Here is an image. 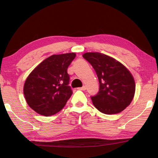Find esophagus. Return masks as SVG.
<instances>
[{"label":"esophagus","mask_w":158,"mask_h":158,"mask_svg":"<svg viewBox=\"0 0 158 158\" xmlns=\"http://www.w3.org/2000/svg\"><path fill=\"white\" fill-rule=\"evenodd\" d=\"M78 89H79V90H82V91H85V90H86V87H85V86H83V87L78 88Z\"/></svg>","instance_id":"1"}]
</instances>
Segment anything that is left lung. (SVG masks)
I'll return each mask as SVG.
<instances>
[{
    "label": "left lung",
    "instance_id": "8db88e82",
    "mask_svg": "<svg viewBox=\"0 0 158 158\" xmlns=\"http://www.w3.org/2000/svg\"><path fill=\"white\" fill-rule=\"evenodd\" d=\"M83 58L93 67L100 84L98 93L91 96L94 106L105 114L123 111L135 93L131 73L121 63L100 52H86Z\"/></svg>",
    "mask_w": 158,
    "mask_h": 158
}]
</instances>
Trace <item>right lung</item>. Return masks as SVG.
<instances>
[{"label":"right lung","mask_w":158,"mask_h":158,"mask_svg":"<svg viewBox=\"0 0 158 158\" xmlns=\"http://www.w3.org/2000/svg\"><path fill=\"white\" fill-rule=\"evenodd\" d=\"M74 52L52 55L31 71L26 79L24 94L27 104L39 114L49 116L61 110L73 94L67 69Z\"/></svg>","instance_id":"add662e5"}]
</instances>
